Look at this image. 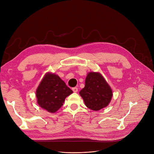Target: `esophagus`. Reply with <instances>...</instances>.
Segmentation results:
<instances>
[{
  "label": "esophagus",
  "instance_id": "obj_1",
  "mask_svg": "<svg viewBox=\"0 0 154 154\" xmlns=\"http://www.w3.org/2000/svg\"><path fill=\"white\" fill-rule=\"evenodd\" d=\"M72 91L74 92V93H76L78 91V88L77 87H74L72 88Z\"/></svg>",
  "mask_w": 154,
  "mask_h": 154
}]
</instances>
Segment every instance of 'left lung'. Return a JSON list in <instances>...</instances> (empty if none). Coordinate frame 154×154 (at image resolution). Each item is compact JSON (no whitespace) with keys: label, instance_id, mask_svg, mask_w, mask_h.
<instances>
[{"label":"left lung","instance_id":"1","mask_svg":"<svg viewBox=\"0 0 154 154\" xmlns=\"http://www.w3.org/2000/svg\"><path fill=\"white\" fill-rule=\"evenodd\" d=\"M80 94L86 106L96 111L109 104L112 91L100 73L90 72L85 80V86L80 91Z\"/></svg>","mask_w":154,"mask_h":154}]
</instances>
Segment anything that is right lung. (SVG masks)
Masks as SVG:
<instances>
[{
    "label": "right lung",
    "instance_id": "add662e5",
    "mask_svg": "<svg viewBox=\"0 0 154 154\" xmlns=\"http://www.w3.org/2000/svg\"><path fill=\"white\" fill-rule=\"evenodd\" d=\"M72 93L58 75L47 74L37 89L36 96L42 108L53 113L63 105L66 97Z\"/></svg>",
    "mask_w": 154,
    "mask_h": 154
}]
</instances>
